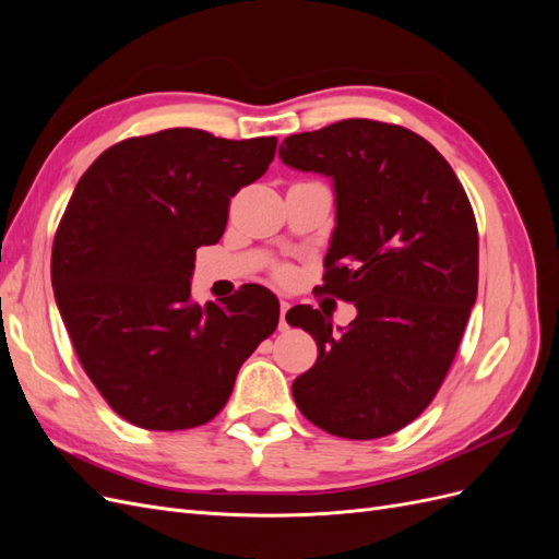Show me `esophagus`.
Wrapping results in <instances>:
<instances>
[{
    "mask_svg": "<svg viewBox=\"0 0 559 559\" xmlns=\"http://www.w3.org/2000/svg\"><path fill=\"white\" fill-rule=\"evenodd\" d=\"M289 302L286 300H282L280 302V331H284V329H289V324H286V312H289Z\"/></svg>",
    "mask_w": 559,
    "mask_h": 559,
    "instance_id": "1",
    "label": "esophagus"
}]
</instances>
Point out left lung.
<instances>
[{
    "label": "left lung",
    "mask_w": 559,
    "mask_h": 559,
    "mask_svg": "<svg viewBox=\"0 0 559 559\" xmlns=\"http://www.w3.org/2000/svg\"><path fill=\"white\" fill-rule=\"evenodd\" d=\"M280 158L333 181L321 289L357 308L345 329H333L326 312L289 310L317 341L314 366L292 384L296 405L352 441L394 433L436 396L476 302L471 202L425 138L368 118L292 134Z\"/></svg>",
    "instance_id": "1"
}]
</instances>
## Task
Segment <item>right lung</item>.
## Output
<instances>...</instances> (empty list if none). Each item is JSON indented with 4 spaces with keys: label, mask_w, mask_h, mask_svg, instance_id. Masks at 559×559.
I'll use <instances>...</instances> for the list:
<instances>
[{
    "label": "right lung",
    "mask_w": 559,
    "mask_h": 559,
    "mask_svg": "<svg viewBox=\"0 0 559 559\" xmlns=\"http://www.w3.org/2000/svg\"><path fill=\"white\" fill-rule=\"evenodd\" d=\"M275 148V138L170 128L114 144L79 179L50 282L83 370L132 425H205L277 329L280 302L259 284L224 306L191 300L195 249L222 240L230 198L267 170Z\"/></svg>",
    "instance_id": "add662e5"
}]
</instances>
